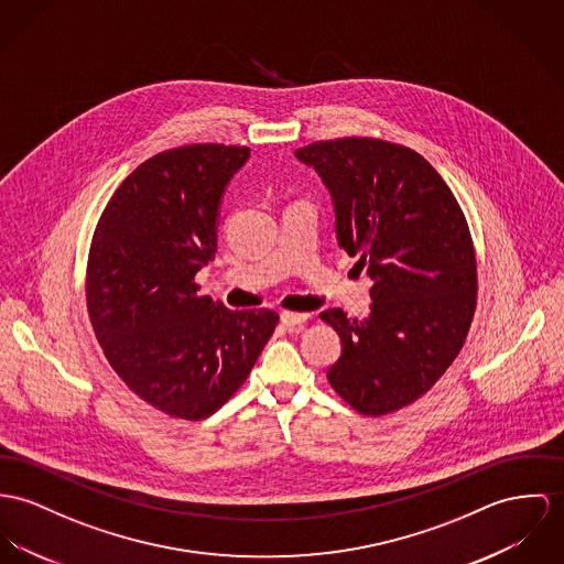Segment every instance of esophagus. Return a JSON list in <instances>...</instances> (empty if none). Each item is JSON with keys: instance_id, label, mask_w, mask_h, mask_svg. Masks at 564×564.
I'll use <instances>...</instances> for the list:
<instances>
[{"instance_id": "obj_1", "label": "esophagus", "mask_w": 564, "mask_h": 564, "mask_svg": "<svg viewBox=\"0 0 564 564\" xmlns=\"http://www.w3.org/2000/svg\"><path fill=\"white\" fill-rule=\"evenodd\" d=\"M306 313H294V311H283L281 313V324L288 326V328H296V326H303L306 322Z\"/></svg>"}]
</instances>
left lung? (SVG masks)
I'll return each mask as SVG.
<instances>
[{
  "instance_id": "obj_1",
  "label": "left lung",
  "mask_w": 564,
  "mask_h": 564,
  "mask_svg": "<svg viewBox=\"0 0 564 564\" xmlns=\"http://www.w3.org/2000/svg\"><path fill=\"white\" fill-rule=\"evenodd\" d=\"M335 204L337 240L373 281L365 319L328 308L341 337L328 382L367 416L434 387L464 346L477 306V256L466 217L442 175L414 150L371 137L296 150Z\"/></svg>"
}]
</instances>
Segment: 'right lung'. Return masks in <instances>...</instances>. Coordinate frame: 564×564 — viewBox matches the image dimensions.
I'll return each mask as SVG.
<instances>
[{"mask_svg":"<svg viewBox=\"0 0 564 564\" xmlns=\"http://www.w3.org/2000/svg\"><path fill=\"white\" fill-rule=\"evenodd\" d=\"M245 145L193 143L141 163L111 195L87 258V313L113 371L152 408L202 421L240 389L279 315L199 296L220 197Z\"/></svg>","mask_w":564,"mask_h":564,"instance_id":"right-lung-1","label":"right lung"}]
</instances>
